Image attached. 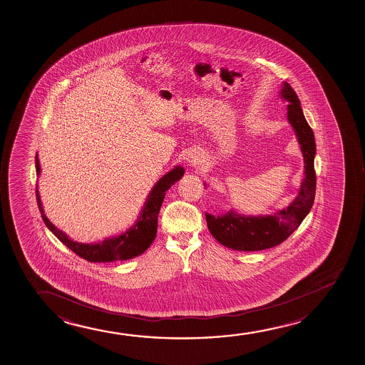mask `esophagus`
<instances>
[{
  "label": "esophagus",
  "instance_id": "obj_1",
  "mask_svg": "<svg viewBox=\"0 0 365 365\" xmlns=\"http://www.w3.org/2000/svg\"><path fill=\"white\" fill-rule=\"evenodd\" d=\"M185 160L190 165H197L200 160V155L195 150H190V152L185 153Z\"/></svg>",
  "mask_w": 365,
  "mask_h": 365
}]
</instances>
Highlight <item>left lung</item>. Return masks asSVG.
<instances>
[{"mask_svg": "<svg viewBox=\"0 0 365 365\" xmlns=\"http://www.w3.org/2000/svg\"><path fill=\"white\" fill-rule=\"evenodd\" d=\"M279 95L282 100L288 102L287 118L300 145L304 160V178L295 200L273 215H245L233 210L217 217L205 213L210 235L230 250L255 252L280 245L299 227L314 202V133L305 120L298 96L288 82L282 83Z\"/></svg>", "mask_w": 365, "mask_h": 365, "instance_id": "8db88e82", "label": "left lung"}]
</instances>
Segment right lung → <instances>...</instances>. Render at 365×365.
<instances>
[{
  "label": "right lung",
  "instance_id": "add662e5",
  "mask_svg": "<svg viewBox=\"0 0 365 365\" xmlns=\"http://www.w3.org/2000/svg\"><path fill=\"white\" fill-rule=\"evenodd\" d=\"M35 160L36 172L37 175H40L41 165L38 155H36ZM183 175H185V168L180 165H175L173 170L162 175L150 190V195H147L145 205L140 210L135 223H133L128 230L122 232L120 235L106 238L102 242L81 243L72 240L66 235L65 232H62L55 225H52L51 220L46 217L37 187H36V200H37L42 220L47 225V228L66 247H68L72 252H75L76 255H80L81 258L88 262H95V263L96 262L108 263V262H117V260L132 259L142 255L153 243L157 235L158 213H160L162 202L165 200V192L170 190L177 180H180Z\"/></svg>",
  "mask_w": 365,
  "mask_h": 365
}]
</instances>
